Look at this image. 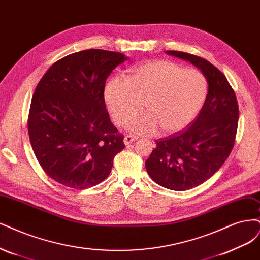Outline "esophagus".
<instances>
[{"mask_svg": "<svg viewBox=\"0 0 260 260\" xmlns=\"http://www.w3.org/2000/svg\"><path fill=\"white\" fill-rule=\"evenodd\" d=\"M137 140V137H134V136H132V135H127V136H125V138H124V144L125 145H129V144H133L134 141H136Z\"/></svg>", "mask_w": 260, "mask_h": 260, "instance_id": "obj_1", "label": "esophagus"}]
</instances>
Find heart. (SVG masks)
<instances>
[{
    "instance_id": "heart-1",
    "label": "heart",
    "mask_w": 260,
    "mask_h": 260,
    "mask_svg": "<svg viewBox=\"0 0 260 260\" xmlns=\"http://www.w3.org/2000/svg\"><path fill=\"white\" fill-rule=\"evenodd\" d=\"M207 94L204 75L169 60H150L134 67L128 79L116 75L104 89V100L113 123L125 127L144 103L146 113L129 124L134 135L179 132L202 108Z\"/></svg>"
}]
</instances>
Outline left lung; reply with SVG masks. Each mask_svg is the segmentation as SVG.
Returning <instances> with one entry per match:
<instances>
[{
    "mask_svg": "<svg viewBox=\"0 0 260 260\" xmlns=\"http://www.w3.org/2000/svg\"><path fill=\"white\" fill-rule=\"evenodd\" d=\"M166 54L190 61L208 83L197 119L188 128L156 140V148L146 161V170L157 185L185 191L211 178L227 160L236 140L239 106L227 78L214 64L188 53Z\"/></svg>",
    "mask_w": 260,
    "mask_h": 260,
    "instance_id": "8db88e82",
    "label": "left lung"
}]
</instances>
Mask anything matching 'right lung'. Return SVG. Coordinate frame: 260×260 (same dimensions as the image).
<instances>
[{
    "instance_id": "right-lung-1",
    "label": "right lung",
    "mask_w": 260,
    "mask_h": 260,
    "mask_svg": "<svg viewBox=\"0 0 260 260\" xmlns=\"http://www.w3.org/2000/svg\"><path fill=\"white\" fill-rule=\"evenodd\" d=\"M127 59L121 53L86 49L56 61L33 94L28 132L43 171L72 189L105 180L124 136L106 110L104 89L112 70Z\"/></svg>"
}]
</instances>
